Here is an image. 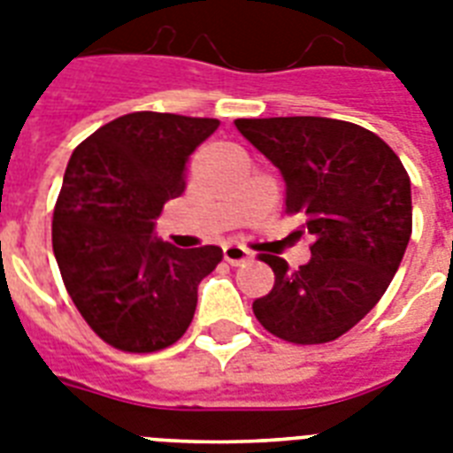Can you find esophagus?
Masks as SVG:
<instances>
[{"label": "esophagus", "mask_w": 453, "mask_h": 453, "mask_svg": "<svg viewBox=\"0 0 453 453\" xmlns=\"http://www.w3.org/2000/svg\"><path fill=\"white\" fill-rule=\"evenodd\" d=\"M223 258H226L227 263H233V265H240V263L251 261L254 254H251L247 247H242V244H226V247H223Z\"/></svg>", "instance_id": "1"}]
</instances>
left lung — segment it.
<instances>
[{
    "instance_id": "left-lung-1",
    "label": "left lung",
    "mask_w": 453,
    "mask_h": 453,
    "mask_svg": "<svg viewBox=\"0 0 453 453\" xmlns=\"http://www.w3.org/2000/svg\"><path fill=\"white\" fill-rule=\"evenodd\" d=\"M287 185V213L312 234L298 270L263 254L275 273L254 315L298 345L329 343L350 331L386 294L411 237V180L400 157L365 127L329 117L234 119Z\"/></svg>"
}]
</instances>
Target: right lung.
Segmentation results:
<instances>
[{"label": "right lung", "instance_id": "1", "mask_svg": "<svg viewBox=\"0 0 453 453\" xmlns=\"http://www.w3.org/2000/svg\"><path fill=\"white\" fill-rule=\"evenodd\" d=\"M211 117L131 112L74 148L53 209V256L65 289L105 341L127 352L169 348L190 326L197 287L220 247L178 249L155 220L185 190L190 155Z\"/></svg>", "mask_w": 453, "mask_h": 453}]
</instances>
